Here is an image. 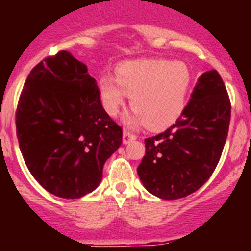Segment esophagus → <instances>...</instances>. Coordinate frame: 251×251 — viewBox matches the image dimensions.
I'll return each instance as SVG.
<instances>
[{"label": "esophagus", "mask_w": 251, "mask_h": 251, "mask_svg": "<svg viewBox=\"0 0 251 251\" xmlns=\"http://www.w3.org/2000/svg\"><path fill=\"white\" fill-rule=\"evenodd\" d=\"M136 138H137L136 134H133V133L128 132V130H124V133H123V143H124V145L129 143L130 141H134Z\"/></svg>", "instance_id": "obj_1"}]
</instances>
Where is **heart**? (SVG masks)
I'll return each instance as SVG.
<instances>
[{
  "label": "heart",
  "mask_w": 251,
  "mask_h": 251,
  "mask_svg": "<svg viewBox=\"0 0 251 251\" xmlns=\"http://www.w3.org/2000/svg\"><path fill=\"white\" fill-rule=\"evenodd\" d=\"M99 93L105 112L115 117L132 97L136 108L127 118L132 127L147 122L152 129H165L185 113L191 92L192 73L181 60H141L117 68L115 77L103 75Z\"/></svg>",
  "instance_id": "1"
}]
</instances>
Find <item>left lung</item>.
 Here are the masks:
<instances>
[{"mask_svg":"<svg viewBox=\"0 0 251 251\" xmlns=\"http://www.w3.org/2000/svg\"><path fill=\"white\" fill-rule=\"evenodd\" d=\"M230 117L231 104L220 74L203 73L181 118L145 139L146 154L137 172L147 191L163 200L197 191L220 161Z\"/></svg>","mask_w":251,"mask_h":251,"instance_id":"left-lung-1","label":"left lung"}]
</instances>
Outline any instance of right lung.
<instances>
[{
    "label": "right lung",
    "instance_id": "right-lung-1",
    "mask_svg": "<svg viewBox=\"0 0 251 251\" xmlns=\"http://www.w3.org/2000/svg\"><path fill=\"white\" fill-rule=\"evenodd\" d=\"M16 133L31 175L46 191L79 199L94 191L123 130L106 114L85 64L63 50L28 74L16 110Z\"/></svg>",
    "mask_w": 251,
    "mask_h": 251
}]
</instances>
